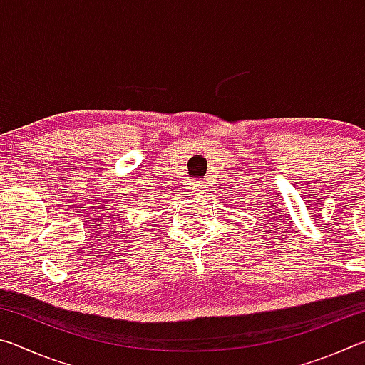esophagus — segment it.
<instances>
[{
    "label": "esophagus",
    "instance_id": "obj_1",
    "mask_svg": "<svg viewBox=\"0 0 365 365\" xmlns=\"http://www.w3.org/2000/svg\"><path fill=\"white\" fill-rule=\"evenodd\" d=\"M190 185H191V190H193L195 195H201L202 191H205V183H202L201 180H193Z\"/></svg>",
    "mask_w": 365,
    "mask_h": 365
}]
</instances>
